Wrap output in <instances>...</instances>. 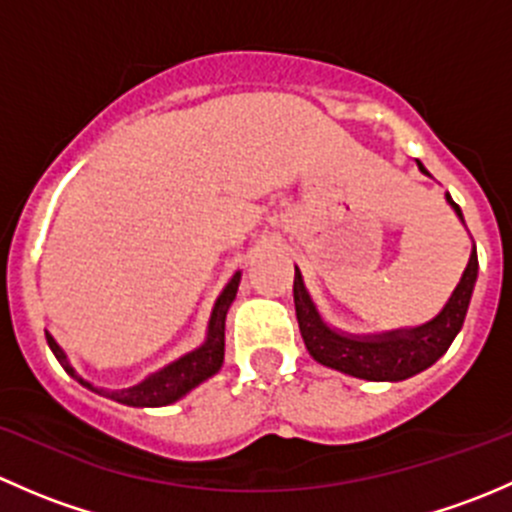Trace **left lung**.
<instances>
[{"label":"left lung","instance_id":"left-lung-1","mask_svg":"<svg viewBox=\"0 0 512 512\" xmlns=\"http://www.w3.org/2000/svg\"><path fill=\"white\" fill-rule=\"evenodd\" d=\"M418 168H421V173L428 175V170L421 163H418ZM446 200L456 210L458 218L463 220L461 208L453 203L448 193ZM476 280L478 255L476 247H473L471 260H468L466 270H463L461 282L453 289L446 307L431 322L411 329H394V332L354 337V334L337 332V329H332L324 322L317 304L312 302L307 287H304L302 272L294 267V309H297V322L304 347H307L314 361L329 366V369L342 371V374L356 376V379L404 381L418 374V371L428 369L431 364H436L448 352V347H451V342L463 327Z\"/></svg>","mask_w":512,"mask_h":512}]
</instances>
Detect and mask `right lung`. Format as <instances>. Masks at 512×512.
<instances>
[{
  "mask_svg": "<svg viewBox=\"0 0 512 512\" xmlns=\"http://www.w3.org/2000/svg\"><path fill=\"white\" fill-rule=\"evenodd\" d=\"M237 287H240V272L232 275V280L227 282L220 297L215 299L213 314H210L208 322V337L200 344L198 349H193L190 354L180 356L173 364L163 366V369L151 374L148 379H143L141 384L128 386V389H101V386H94L91 381H86L84 376L76 374L74 366L66 359L64 349L56 344V339L46 332V342H49V349L54 352L59 364L64 366L66 374L74 376L81 386L96 391L98 396H106V399L118 401V404L126 406H141V409H151V406H168L173 401L183 399L190 389H195L198 384H203L205 379H210L213 374H218L220 366H223L225 359V317L227 309H230L232 299H235Z\"/></svg>",
  "mask_w": 512,
  "mask_h": 512,
  "instance_id": "obj_1",
  "label": "right lung"
}]
</instances>
